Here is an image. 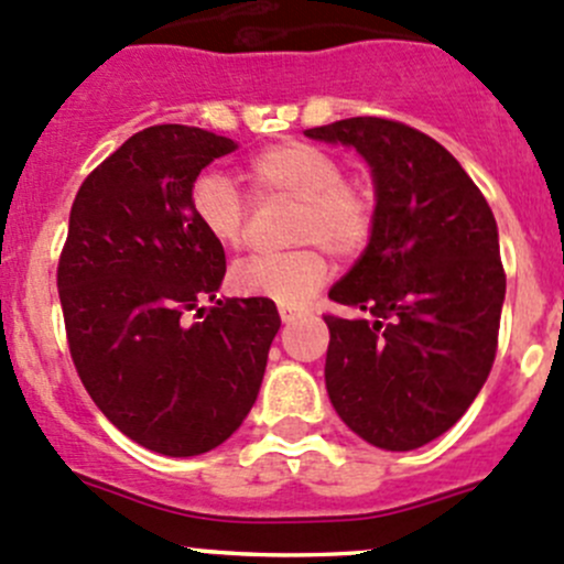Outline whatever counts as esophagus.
Here are the masks:
<instances>
[{
    "mask_svg": "<svg viewBox=\"0 0 564 564\" xmlns=\"http://www.w3.org/2000/svg\"><path fill=\"white\" fill-rule=\"evenodd\" d=\"M278 314H281L283 324H292L303 316V308H294V305H281V308H278Z\"/></svg>",
    "mask_w": 564,
    "mask_h": 564,
    "instance_id": "34e87169",
    "label": "esophagus"
}]
</instances>
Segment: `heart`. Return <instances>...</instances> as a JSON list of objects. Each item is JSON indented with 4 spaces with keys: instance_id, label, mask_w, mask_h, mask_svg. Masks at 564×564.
<instances>
[{
    "instance_id": "obj_1",
    "label": "heart",
    "mask_w": 564,
    "mask_h": 564,
    "mask_svg": "<svg viewBox=\"0 0 564 564\" xmlns=\"http://www.w3.org/2000/svg\"><path fill=\"white\" fill-rule=\"evenodd\" d=\"M256 202H297L289 253L253 256L231 272V286L246 297L303 305L327 281V256H355L366 248L377 220V193L368 182L344 176L333 152L308 141H281L246 166ZM191 209L204 231L224 248H240L248 237V198L218 172H204L191 185Z\"/></svg>"
}]
</instances>
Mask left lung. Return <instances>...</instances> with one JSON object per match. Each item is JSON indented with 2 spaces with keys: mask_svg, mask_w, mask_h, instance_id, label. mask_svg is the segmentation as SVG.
Wrapping results in <instances>:
<instances>
[{
  "mask_svg": "<svg viewBox=\"0 0 564 564\" xmlns=\"http://www.w3.org/2000/svg\"><path fill=\"white\" fill-rule=\"evenodd\" d=\"M355 147L377 187L371 240L329 300L324 382L346 425L382 451H414L469 409L497 357L505 270L480 187L440 141L351 117L305 130Z\"/></svg>",
  "mask_w": 564,
  "mask_h": 564,
  "instance_id": "left-lung-1",
  "label": "left lung"
}]
</instances>
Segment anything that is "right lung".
<instances>
[{
  "mask_svg": "<svg viewBox=\"0 0 564 564\" xmlns=\"http://www.w3.org/2000/svg\"><path fill=\"white\" fill-rule=\"evenodd\" d=\"M235 150L187 124L130 135L78 187L56 267L84 388L163 456H202L240 429L281 327L272 300H215L226 253L193 218L191 185ZM204 299L216 305L202 310Z\"/></svg>",
  "mask_w": 564,
  "mask_h": 564,
  "instance_id": "1",
  "label": "right lung"
}]
</instances>
